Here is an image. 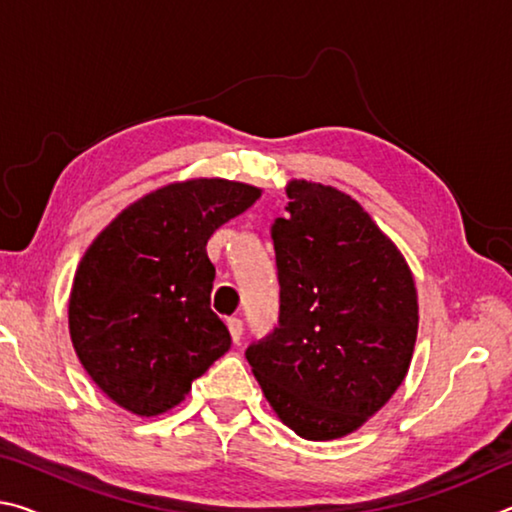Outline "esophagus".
<instances>
[{
    "label": "esophagus",
    "instance_id": "1",
    "mask_svg": "<svg viewBox=\"0 0 512 512\" xmlns=\"http://www.w3.org/2000/svg\"><path fill=\"white\" fill-rule=\"evenodd\" d=\"M225 323H228V329H230L232 341L239 343V341H241V334H244V323H241V318H237V316H230L228 320H225Z\"/></svg>",
    "mask_w": 512,
    "mask_h": 512
}]
</instances>
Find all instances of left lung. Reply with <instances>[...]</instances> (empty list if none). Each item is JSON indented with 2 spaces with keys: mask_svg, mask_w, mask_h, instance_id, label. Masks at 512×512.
Listing matches in <instances>:
<instances>
[{
  "mask_svg": "<svg viewBox=\"0 0 512 512\" xmlns=\"http://www.w3.org/2000/svg\"><path fill=\"white\" fill-rule=\"evenodd\" d=\"M271 225L280 320L246 359L287 427L307 440L357 431L411 366L418 293L400 250L339 189L291 180Z\"/></svg>",
  "mask_w": 512,
  "mask_h": 512,
  "instance_id": "1",
  "label": "left lung"
}]
</instances>
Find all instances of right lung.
<instances>
[{
  "label": "right lung",
  "instance_id": "right-lung-1",
  "mask_svg": "<svg viewBox=\"0 0 512 512\" xmlns=\"http://www.w3.org/2000/svg\"><path fill=\"white\" fill-rule=\"evenodd\" d=\"M262 189L196 178L128 205L85 250L69 293V336L94 384L142 418L185 400L192 381L230 350L210 309L207 239Z\"/></svg>",
  "mask_w": 512,
  "mask_h": 512
}]
</instances>
